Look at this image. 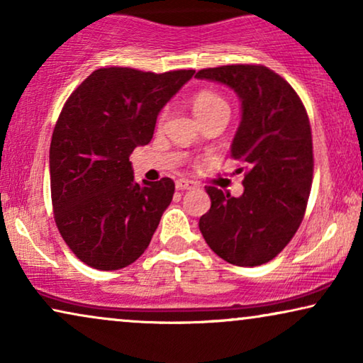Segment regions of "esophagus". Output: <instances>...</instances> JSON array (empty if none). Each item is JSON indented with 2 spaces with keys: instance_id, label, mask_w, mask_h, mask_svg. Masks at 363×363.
Here are the masks:
<instances>
[{
  "instance_id": "obj_1",
  "label": "esophagus",
  "mask_w": 363,
  "mask_h": 363,
  "mask_svg": "<svg viewBox=\"0 0 363 363\" xmlns=\"http://www.w3.org/2000/svg\"><path fill=\"white\" fill-rule=\"evenodd\" d=\"M177 190H191L193 186H195V183H193L191 180H186V178H180V180H177L175 183Z\"/></svg>"
}]
</instances>
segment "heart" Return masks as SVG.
I'll return each mask as SVG.
<instances>
[{
	"instance_id": "1",
	"label": "heart",
	"mask_w": 363,
	"mask_h": 363,
	"mask_svg": "<svg viewBox=\"0 0 363 363\" xmlns=\"http://www.w3.org/2000/svg\"><path fill=\"white\" fill-rule=\"evenodd\" d=\"M191 108H193V113H195L196 118L211 116V113H216V112L230 113V106H228V102L220 96V94H216L213 91L198 92L196 96L193 97Z\"/></svg>"
}]
</instances>
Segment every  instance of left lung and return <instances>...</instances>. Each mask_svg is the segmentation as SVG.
<instances>
[{
	"mask_svg": "<svg viewBox=\"0 0 363 363\" xmlns=\"http://www.w3.org/2000/svg\"><path fill=\"white\" fill-rule=\"evenodd\" d=\"M198 79L225 84L241 102L231 157L245 172L241 196L208 186L200 218L208 246L236 266H259L284 250L304 218L314 158L311 123L294 89L264 66L201 69Z\"/></svg>",
	"mask_w": 363,
	"mask_h": 363,
	"instance_id": "left-lung-1",
	"label": "left lung"
}]
</instances>
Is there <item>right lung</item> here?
Listing matches in <instances>:
<instances>
[{"mask_svg":"<svg viewBox=\"0 0 363 363\" xmlns=\"http://www.w3.org/2000/svg\"><path fill=\"white\" fill-rule=\"evenodd\" d=\"M193 74L102 67L64 104L49 148L54 218L87 266L122 269L150 245L175 183H137L128 157L152 140L158 113Z\"/></svg>","mask_w":363,"mask_h":363,"instance_id":"obj_1","label":"right lung"}]
</instances>
